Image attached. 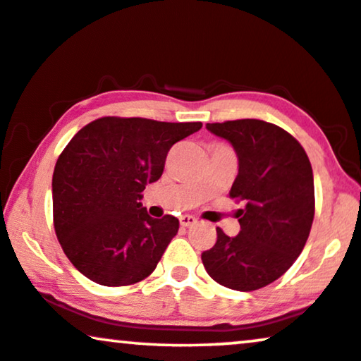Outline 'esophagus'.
Listing matches in <instances>:
<instances>
[{"mask_svg":"<svg viewBox=\"0 0 361 361\" xmlns=\"http://www.w3.org/2000/svg\"><path fill=\"white\" fill-rule=\"evenodd\" d=\"M180 223H181V226H185V228L193 226L196 223V218L191 216V214H183V216L180 218Z\"/></svg>","mask_w":361,"mask_h":361,"instance_id":"obj_1","label":"esophagus"}]
</instances>
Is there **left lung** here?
Instances as JSON below:
<instances>
[{
    "mask_svg": "<svg viewBox=\"0 0 361 361\" xmlns=\"http://www.w3.org/2000/svg\"><path fill=\"white\" fill-rule=\"evenodd\" d=\"M233 145L238 176L231 198L240 233L216 228V243L202 253L204 270L226 288L253 291L270 285L300 257L314 216L313 170L302 145L283 128L262 120L207 123Z\"/></svg>",
    "mask_w": 361,
    "mask_h": 361,
    "instance_id": "obj_1",
    "label": "left lung"
}]
</instances>
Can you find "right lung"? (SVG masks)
<instances>
[{"instance_id":"obj_1","label":"right lung","mask_w":361,"mask_h":361,"mask_svg":"<svg viewBox=\"0 0 361 361\" xmlns=\"http://www.w3.org/2000/svg\"><path fill=\"white\" fill-rule=\"evenodd\" d=\"M200 128V121L104 116L73 136L54 166L53 223L76 270L103 286L152 275L180 221L149 216L141 193L159 180L173 145Z\"/></svg>"}]
</instances>
